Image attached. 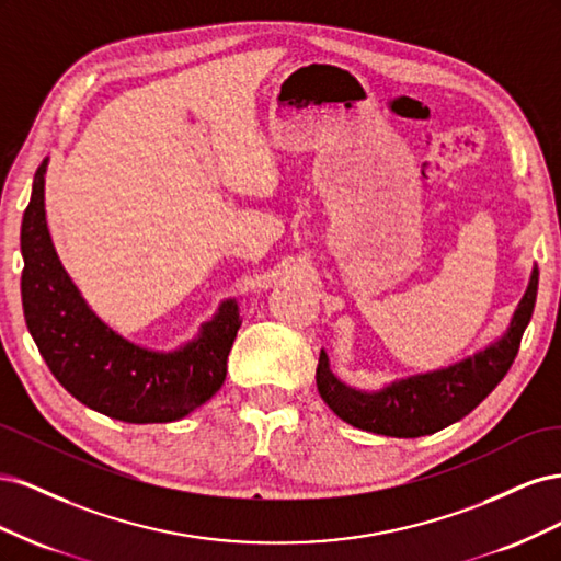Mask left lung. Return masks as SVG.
Instances as JSON below:
<instances>
[{
	"label": "left lung",
	"instance_id": "1",
	"mask_svg": "<svg viewBox=\"0 0 561 561\" xmlns=\"http://www.w3.org/2000/svg\"><path fill=\"white\" fill-rule=\"evenodd\" d=\"M536 293L538 268L534 266L511 325L494 342L463 360L393 379L377 390L355 388L339 379L322 348L316 369L318 393L339 419L360 431L388 437H421L443 431L470 414L507 375L531 320Z\"/></svg>",
	"mask_w": 561,
	"mask_h": 561
}]
</instances>
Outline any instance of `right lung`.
Segmentation results:
<instances>
[{
    "label": "right lung",
    "instance_id": "right-lung-1",
    "mask_svg": "<svg viewBox=\"0 0 561 561\" xmlns=\"http://www.w3.org/2000/svg\"><path fill=\"white\" fill-rule=\"evenodd\" d=\"M42 161L23 215V311L48 369L81 404L126 423H168L210 400L227 377V358L241 309L233 297L219 304L198 334L173 351L130 342L100 318L67 274L50 241L44 208Z\"/></svg>",
    "mask_w": 561,
    "mask_h": 561
}]
</instances>
